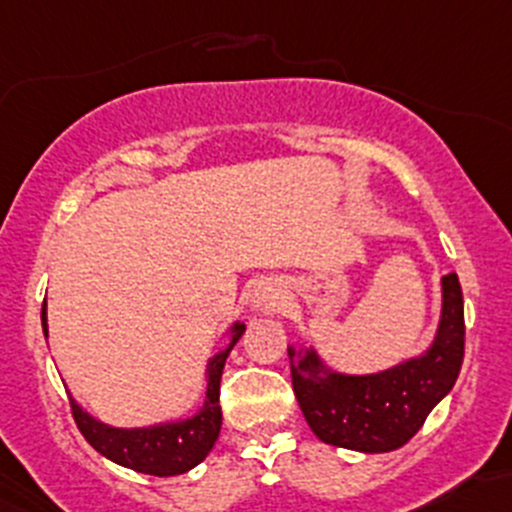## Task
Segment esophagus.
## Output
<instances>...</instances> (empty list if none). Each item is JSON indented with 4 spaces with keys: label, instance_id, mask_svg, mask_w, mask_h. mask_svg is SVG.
I'll use <instances>...</instances> for the list:
<instances>
[{
    "label": "esophagus",
    "instance_id": "34e87169",
    "mask_svg": "<svg viewBox=\"0 0 512 512\" xmlns=\"http://www.w3.org/2000/svg\"><path fill=\"white\" fill-rule=\"evenodd\" d=\"M282 301H284V291L277 282H262L255 289V294H252V306H255L257 311H265V313L277 311V308L282 306Z\"/></svg>",
    "mask_w": 512,
    "mask_h": 512
}]
</instances>
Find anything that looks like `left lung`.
<instances>
[{
	"label": "left lung",
	"instance_id": "8db88e82",
	"mask_svg": "<svg viewBox=\"0 0 512 512\" xmlns=\"http://www.w3.org/2000/svg\"><path fill=\"white\" fill-rule=\"evenodd\" d=\"M464 299L457 274L442 277V320L423 357L369 376L325 374L313 352L291 367L303 418L328 445L379 454L406 445L452 391L464 362ZM294 357V350H289Z\"/></svg>",
	"mask_w": 512,
	"mask_h": 512
}]
</instances>
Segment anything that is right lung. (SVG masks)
<instances>
[{"mask_svg":"<svg viewBox=\"0 0 512 512\" xmlns=\"http://www.w3.org/2000/svg\"><path fill=\"white\" fill-rule=\"evenodd\" d=\"M41 320L43 333L48 335L46 301H43ZM243 333L245 325L235 323L230 345L221 352V355L211 359L206 401L204 406L199 408V413L187 420L155 425V428L143 430H119L94 420L92 415H87L80 406H77L75 398H70L72 418H75L84 440L97 449L99 454H104L106 459H111V462L121 466H128V469L133 471H140V474L177 476L194 469L196 464L204 462L206 454L211 452L213 445H216L218 432H221L223 415L221 403H218V398H221V374L223 367H226L230 350H233V345L240 340Z\"/></svg>","mask_w":512,"mask_h":512,"instance_id":"obj_1","label":"right lung"}]
</instances>
